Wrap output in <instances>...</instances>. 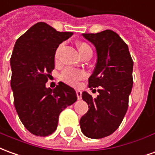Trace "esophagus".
I'll return each mask as SVG.
<instances>
[{"label":"esophagus","instance_id":"1","mask_svg":"<svg viewBox=\"0 0 155 155\" xmlns=\"http://www.w3.org/2000/svg\"><path fill=\"white\" fill-rule=\"evenodd\" d=\"M76 94H77V98L80 100L81 99V96H82V92H81V91H76Z\"/></svg>","mask_w":155,"mask_h":155}]
</instances>
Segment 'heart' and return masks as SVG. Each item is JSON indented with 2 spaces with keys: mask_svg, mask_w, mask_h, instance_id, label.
Here are the masks:
<instances>
[{
  "mask_svg": "<svg viewBox=\"0 0 155 155\" xmlns=\"http://www.w3.org/2000/svg\"><path fill=\"white\" fill-rule=\"evenodd\" d=\"M77 46L82 57L89 53H92V49H91V46L85 42H79L77 44ZM63 47H64V44H60L55 50L54 60L56 63H59L60 60V54H61ZM85 76V73L83 70H75V69H72V68L64 69L60 75L62 81L70 85H77L78 83L81 80H83Z\"/></svg>",
  "mask_w": 155,
  "mask_h": 155,
  "instance_id": "1",
  "label": "heart"
}]
</instances>
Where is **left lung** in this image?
<instances>
[{"instance_id": "8db88e82", "label": "left lung", "mask_w": 155, "mask_h": 155, "mask_svg": "<svg viewBox=\"0 0 155 155\" xmlns=\"http://www.w3.org/2000/svg\"><path fill=\"white\" fill-rule=\"evenodd\" d=\"M96 47L97 61L88 80L89 88H98L93 98L82 92L89 110L81 118L82 133L91 138H101L113 134L123 122L133 88L134 61L128 47L117 32L105 30L83 33Z\"/></svg>"}]
</instances>
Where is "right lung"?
Listing matches in <instances>:
<instances>
[{
  "label": "right lung",
  "instance_id": "add662e5",
  "mask_svg": "<svg viewBox=\"0 0 155 155\" xmlns=\"http://www.w3.org/2000/svg\"><path fill=\"white\" fill-rule=\"evenodd\" d=\"M71 32H58L38 22L17 40L10 59L14 106L22 124L40 137L57 128L60 112L76 101L74 89L59 82L54 90L45 84L54 69V53Z\"/></svg>",
  "mask_w": 155,
  "mask_h": 155
}]
</instances>
